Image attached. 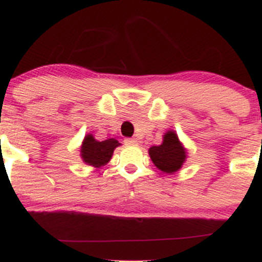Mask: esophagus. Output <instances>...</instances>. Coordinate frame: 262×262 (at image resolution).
I'll return each instance as SVG.
<instances>
[{
	"mask_svg": "<svg viewBox=\"0 0 262 262\" xmlns=\"http://www.w3.org/2000/svg\"><path fill=\"white\" fill-rule=\"evenodd\" d=\"M125 145H137L138 143V139L137 138H125L124 139Z\"/></svg>",
	"mask_w": 262,
	"mask_h": 262,
	"instance_id": "obj_1",
	"label": "esophagus"
}]
</instances>
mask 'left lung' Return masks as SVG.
I'll use <instances>...</instances> for the list:
<instances>
[{
  "label": "left lung",
  "instance_id": "obj_1",
  "mask_svg": "<svg viewBox=\"0 0 262 262\" xmlns=\"http://www.w3.org/2000/svg\"><path fill=\"white\" fill-rule=\"evenodd\" d=\"M148 154L154 164L165 173L177 172L186 159V151L178 141L177 134L172 130L165 134L160 146H152Z\"/></svg>",
  "mask_w": 262,
  "mask_h": 262
}]
</instances>
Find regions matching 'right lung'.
<instances>
[{
  "label": "right lung",
  "mask_w": 262,
  "mask_h": 262,
  "mask_svg": "<svg viewBox=\"0 0 262 262\" xmlns=\"http://www.w3.org/2000/svg\"><path fill=\"white\" fill-rule=\"evenodd\" d=\"M119 145L120 143L114 138L99 142V141H95L94 137L89 134L85 137L84 142H82L81 158L86 164L99 168L108 163L110 159L112 158L114 150Z\"/></svg>",
  "instance_id": "right-lung-1"
}]
</instances>
